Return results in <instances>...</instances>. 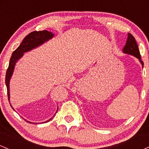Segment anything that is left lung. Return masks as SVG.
I'll return each instance as SVG.
<instances>
[{"label": "left lung", "mask_w": 149, "mask_h": 149, "mask_svg": "<svg viewBox=\"0 0 149 149\" xmlns=\"http://www.w3.org/2000/svg\"><path fill=\"white\" fill-rule=\"evenodd\" d=\"M127 36L128 38L125 45L123 47V52L125 53H127V54L134 55V57L138 58L141 61L142 66H143V62L141 61L139 47H138L137 43H136L134 37L130 33H127Z\"/></svg>", "instance_id": "1"}]
</instances>
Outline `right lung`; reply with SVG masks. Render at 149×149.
<instances>
[{
  "mask_svg": "<svg viewBox=\"0 0 149 149\" xmlns=\"http://www.w3.org/2000/svg\"><path fill=\"white\" fill-rule=\"evenodd\" d=\"M54 34L52 32L47 31L46 30L43 31H35L31 32L28 35L26 36L24 40H22L19 46L17 48L14 52L12 54L11 57L10 59L9 66H8V69L6 71V84L7 87V91H8V100L10 98V92H9V82L10 78L11 77L12 74H13V70H14V67L16 61L17 59H19L20 57L23 55V53L27 51L31 50L34 47H37V46L41 45L44 42L48 40L49 38L53 37ZM52 118H50L49 120L46 121L45 123L48 122ZM29 123H32L29 122Z\"/></svg>",
  "mask_w": 149,
  "mask_h": 149,
  "instance_id": "obj_1",
  "label": "right lung"
}]
</instances>
